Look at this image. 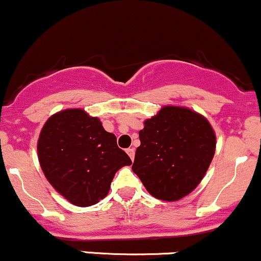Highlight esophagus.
Returning <instances> with one entry per match:
<instances>
[{
    "label": "esophagus",
    "instance_id": "esophagus-1",
    "mask_svg": "<svg viewBox=\"0 0 261 261\" xmlns=\"http://www.w3.org/2000/svg\"><path fill=\"white\" fill-rule=\"evenodd\" d=\"M127 154L129 155V158L132 159V162H133V160H134V155H136V150H134V148L127 149Z\"/></svg>",
    "mask_w": 261,
    "mask_h": 261
}]
</instances>
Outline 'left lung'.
<instances>
[{
	"instance_id": "1",
	"label": "left lung",
	"mask_w": 261,
	"mask_h": 261,
	"mask_svg": "<svg viewBox=\"0 0 261 261\" xmlns=\"http://www.w3.org/2000/svg\"><path fill=\"white\" fill-rule=\"evenodd\" d=\"M132 165L153 197L181 200L198 186L216 151L212 125L196 111L164 106L144 121Z\"/></svg>"
}]
</instances>
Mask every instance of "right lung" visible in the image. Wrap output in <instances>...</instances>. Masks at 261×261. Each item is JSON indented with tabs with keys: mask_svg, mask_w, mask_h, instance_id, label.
Listing matches in <instances>:
<instances>
[{
	"mask_svg": "<svg viewBox=\"0 0 261 261\" xmlns=\"http://www.w3.org/2000/svg\"><path fill=\"white\" fill-rule=\"evenodd\" d=\"M40 168L49 184L70 203L96 204L108 195L115 174L132 160L105 130L97 117L67 108L44 123L37 144Z\"/></svg>",
	"mask_w": 261,
	"mask_h": 261,
	"instance_id": "obj_1",
	"label": "right lung"
}]
</instances>
